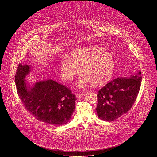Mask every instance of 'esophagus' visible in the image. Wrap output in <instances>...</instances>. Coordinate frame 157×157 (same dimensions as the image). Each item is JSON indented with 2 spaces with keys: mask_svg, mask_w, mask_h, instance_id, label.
Here are the masks:
<instances>
[{
  "mask_svg": "<svg viewBox=\"0 0 157 157\" xmlns=\"http://www.w3.org/2000/svg\"><path fill=\"white\" fill-rule=\"evenodd\" d=\"M83 95H84L83 93H76V94H75V96L77 98H80L82 97Z\"/></svg>",
  "mask_w": 157,
  "mask_h": 157,
  "instance_id": "esophagus-1",
  "label": "esophagus"
}]
</instances>
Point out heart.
Segmentation results:
<instances>
[{
  "instance_id": "b5f03b06",
  "label": "heart",
  "mask_w": 157,
  "mask_h": 157,
  "mask_svg": "<svg viewBox=\"0 0 157 157\" xmlns=\"http://www.w3.org/2000/svg\"><path fill=\"white\" fill-rule=\"evenodd\" d=\"M84 72L78 78L77 85L80 88L92 82L100 86L112 77L115 69V60L112 55L101 48L91 45L74 49L71 58L64 57L60 63L62 78L69 81L81 71Z\"/></svg>"
}]
</instances>
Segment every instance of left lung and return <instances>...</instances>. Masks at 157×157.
<instances>
[{"label": "left lung", "instance_id": "obj_1", "mask_svg": "<svg viewBox=\"0 0 157 157\" xmlns=\"http://www.w3.org/2000/svg\"><path fill=\"white\" fill-rule=\"evenodd\" d=\"M141 75L139 71L129 78H117L99 90L96 108L99 118L112 121L131 109L140 89Z\"/></svg>", "mask_w": 157, "mask_h": 157}]
</instances>
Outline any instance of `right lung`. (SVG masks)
Instances as JSON below:
<instances>
[{
	"instance_id": "add662e5",
	"label": "right lung",
	"mask_w": 157,
	"mask_h": 157,
	"mask_svg": "<svg viewBox=\"0 0 157 157\" xmlns=\"http://www.w3.org/2000/svg\"><path fill=\"white\" fill-rule=\"evenodd\" d=\"M31 70L30 66L19 64L15 75L17 92L25 109L46 124L62 126L67 123L75 109V95L52 80L40 81L28 87L24 78Z\"/></svg>"
}]
</instances>
